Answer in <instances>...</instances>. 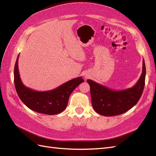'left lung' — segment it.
Instances as JSON below:
<instances>
[{
	"label": "left lung",
	"mask_w": 156,
	"mask_h": 156,
	"mask_svg": "<svg viewBox=\"0 0 156 156\" xmlns=\"http://www.w3.org/2000/svg\"><path fill=\"white\" fill-rule=\"evenodd\" d=\"M142 62L140 77L130 88L114 90L91 80H87L90 86L91 103L95 112L105 117L115 116L126 112L136 104L145 85L146 66L144 58Z\"/></svg>",
	"instance_id": "left-lung-1"
}]
</instances>
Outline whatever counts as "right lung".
Wrapping results in <instances>:
<instances>
[{
    "mask_svg": "<svg viewBox=\"0 0 156 156\" xmlns=\"http://www.w3.org/2000/svg\"><path fill=\"white\" fill-rule=\"evenodd\" d=\"M18 57L14 66V85L16 92L22 101L35 112L53 115L62 112L66 109L71 93L81 83L82 77L68 81L54 90L38 91L24 86L20 76Z\"/></svg>",
    "mask_w": 156,
    "mask_h": 156,
    "instance_id": "obj_1",
    "label": "right lung"
}]
</instances>
